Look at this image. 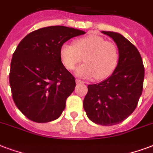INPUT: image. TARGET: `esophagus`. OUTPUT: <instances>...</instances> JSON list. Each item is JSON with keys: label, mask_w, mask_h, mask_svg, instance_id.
<instances>
[{"label": "esophagus", "mask_w": 153, "mask_h": 153, "mask_svg": "<svg viewBox=\"0 0 153 153\" xmlns=\"http://www.w3.org/2000/svg\"><path fill=\"white\" fill-rule=\"evenodd\" d=\"M76 84H85V81L79 80V79H76Z\"/></svg>", "instance_id": "obj_1"}]
</instances>
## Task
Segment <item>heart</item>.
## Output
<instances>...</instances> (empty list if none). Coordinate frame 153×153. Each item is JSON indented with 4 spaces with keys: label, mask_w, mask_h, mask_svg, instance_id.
<instances>
[{
    "label": "heart",
    "mask_w": 153,
    "mask_h": 153,
    "mask_svg": "<svg viewBox=\"0 0 153 153\" xmlns=\"http://www.w3.org/2000/svg\"><path fill=\"white\" fill-rule=\"evenodd\" d=\"M60 59L68 70L72 71L81 62L76 74L83 78L95 76L102 81L111 76L119 60L118 47L112 42L96 34H89L75 40L74 44L64 43L59 51Z\"/></svg>",
    "instance_id": "1"
}]
</instances>
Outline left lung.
Here are the masks:
<instances>
[{"mask_svg": "<svg viewBox=\"0 0 153 153\" xmlns=\"http://www.w3.org/2000/svg\"><path fill=\"white\" fill-rule=\"evenodd\" d=\"M102 33L117 44L119 64L106 80L88 85L83 106L92 122L113 126L125 120L137 106L143 91L144 67L137 48L126 38L115 32Z\"/></svg>", "mask_w": 153, "mask_h": 153, "instance_id": "1", "label": "left lung"}]
</instances>
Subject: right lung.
I'll return each mask as SVG.
<instances>
[{
  "mask_svg": "<svg viewBox=\"0 0 153 153\" xmlns=\"http://www.w3.org/2000/svg\"><path fill=\"white\" fill-rule=\"evenodd\" d=\"M85 32L48 26L27 34L13 54L10 84L13 102L27 119L48 123L58 119L74 89L75 77L62 64V45Z\"/></svg>",
  "mask_w": 153,
  "mask_h": 153,
  "instance_id": "obj_1",
  "label": "right lung"
}]
</instances>
